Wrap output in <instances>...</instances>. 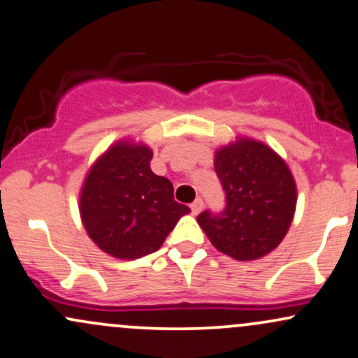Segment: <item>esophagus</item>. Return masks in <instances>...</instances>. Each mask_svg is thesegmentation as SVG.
Returning a JSON list of instances; mask_svg holds the SVG:
<instances>
[{"label":"esophagus","instance_id":"34e87169","mask_svg":"<svg viewBox=\"0 0 358 358\" xmlns=\"http://www.w3.org/2000/svg\"><path fill=\"white\" fill-rule=\"evenodd\" d=\"M203 206H204V203H203V199H201V198L196 199L194 203H191V211H192V215H199L201 210H203Z\"/></svg>","mask_w":358,"mask_h":358}]
</instances>
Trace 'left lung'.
I'll use <instances>...</instances> for the list:
<instances>
[{
	"mask_svg": "<svg viewBox=\"0 0 358 358\" xmlns=\"http://www.w3.org/2000/svg\"><path fill=\"white\" fill-rule=\"evenodd\" d=\"M215 172L223 211L198 216L210 242L236 260H255L282 242L296 208V184L282 159L264 143L242 138L220 148Z\"/></svg>",
	"mask_w": 358,
	"mask_h": 358,
	"instance_id": "8db88e82",
	"label": "left lung"
}]
</instances>
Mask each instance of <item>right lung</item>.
I'll return each instance as SVG.
<instances>
[{
    "mask_svg": "<svg viewBox=\"0 0 358 358\" xmlns=\"http://www.w3.org/2000/svg\"><path fill=\"white\" fill-rule=\"evenodd\" d=\"M152 150L120 142L91 167L81 191V218L91 240L116 259H140L162 247L191 210L174 186L150 169Z\"/></svg>",
    "mask_w": 358,
    "mask_h": 358,
    "instance_id": "obj_1",
    "label": "right lung"
}]
</instances>
